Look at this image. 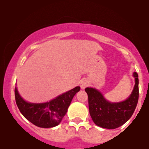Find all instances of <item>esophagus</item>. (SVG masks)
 Returning a JSON list of instances; mask_svg holds the SVG:
<instances>
[{
  "mask_svg": "<svg viewBox=\"0 0 149 149\" xmlns=\"http://www.w3.org/2000/svg\"><path fill=\"white\" fill-rule=\"evenodd\" d=\"M88 85H89V82L88 80L83 79L81 80V81H80V88L82 89H85L87 86H88Z\"/></svg>",
  "mask_w": 149,
  "mask_h": 149,
  "instance_id": "1",
  "label": "esophagus"
}]
</instances>
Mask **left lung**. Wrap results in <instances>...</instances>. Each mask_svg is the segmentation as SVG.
Listing matches in <instances>:
<instances>
[{
	"mask_svg": "<svg viewBox=\"0 0 149 149\" xmlns=\"http://www.w3.org/2000/svg\"><path fill=\"white\" fill-rule=\"evenodd\" d=\"M135 84L131 95L125 100L111 102L97 89H85L88 96L89 111L92 120L99 127L116 129L120 127L131 118L139 99V79L136 72L133 73Z\"/></svg>",
	"mask_w": 149,
	"mask_h": 149,
	"instance_id": "1",
	"label": "left lung"
}]
</instances>
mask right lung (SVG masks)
<instances>
[{
	"mask_svg": "<svg viewBox=\"0 0 149 149\" xmlns=\"http://www.w3.org/2000/svg\"><path fill=\"white\" fill-rule=\"evenodd\" d=\"M80 89L77 86L44 103H31L22 98L15 87V100L20 112L31 123L39 127H53L60 123L73 97Z\"/></svg>",
	"mask_w": 149,
	"mask_h": 149,
	"instance_id": "obj_1",
	"label": "right lung"
}]
</instances>
